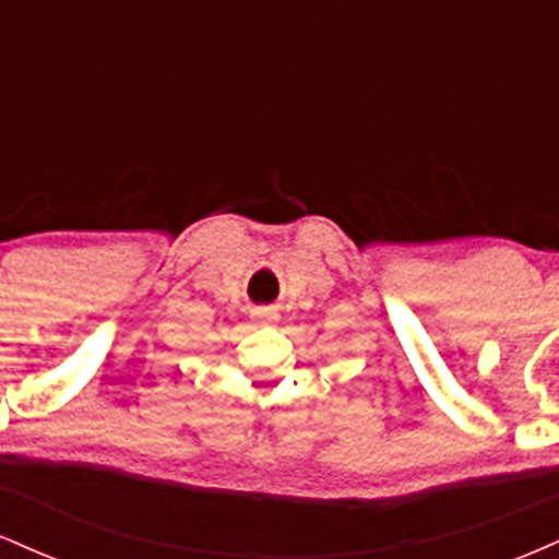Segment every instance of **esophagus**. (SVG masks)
I'll return each mask as SVG.
<instances>
[{"label": "esophagus", "instance_id": "esophagus-1", "mask_svg": "<svg viewBox=\"0 0 559 559\" xmlns=\"http://www.w3.org/2000/svg\"><path fill=\"white\" fill-rule=\"evenodd\" d=\"M258 316H260V318H265V320H273V318H275L273 312H258Z\"/></svg>", "mask_w": 559, "mask_h": 559}]
</instances>
